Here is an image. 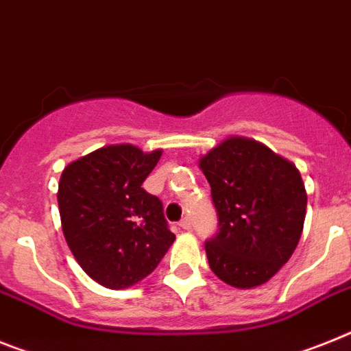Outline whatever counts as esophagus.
I'll return each instance as SVG.
<instances>
[{"instance_id": "1", "label": "esophagus", "mask_w": 351, "mask_h": 351, "mask_svg": "<svg viewBox=\"0 0 351 351\" xmlns=\"http://www.w3.org/2000/svg\"><path fill=\"white\" fill-rule=\"evenodd\" d=\"M179 227H181V229H184V230H188L191 227V221H190V218H182L181 221H179Z\"/></svg>"}]
</instances>
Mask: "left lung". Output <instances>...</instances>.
<instances>
[{"mask_svg":"<svg viewBox=\"0 0 351 351\" xmlns=\"http://www.w3.org/2000/svg\"><path fill=\"white\" fill-rule=\"evenodd\" d=\"M199 165L218 217V232L206 241L209 268L229 286H261L300 241L307 208L300 172L266 145L241 136L213 147Z\"/></svg>","mask_w":351,"mask_h":351,"instance_id":"left-lung-1","label":"left lung"}]
</instances>
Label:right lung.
<instances>
[{
    "label": "right lung",
    "mask_w": 351,
    "mask_h": 351,
    "mask_svg": "<svg viewBox=\"0 0 351 351\" xmlns=\"http://www.w3.org/2000/svg\"><path fill=\"white\" fill-rule=\"evenodd\" d=\"M160 158L161 151L121 143L101 147L62 172L58 209L65 241L101 286L124 289L140 282L176 239L161 200L142 188Z\"/></svg>",
    "instance_id": "1"
}]
</instances>
